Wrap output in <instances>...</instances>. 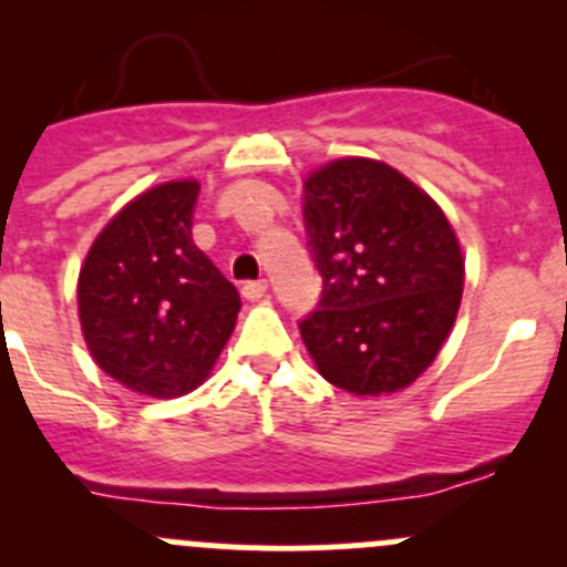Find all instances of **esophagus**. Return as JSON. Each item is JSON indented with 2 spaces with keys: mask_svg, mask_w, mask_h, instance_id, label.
I'll use <instances>...</instances> for the list:
<instances>
[{
  "mask_svg": "<svg viewBox=\"0 0 567 567\" xmlns=\"http://www.w3.org/2000/svg\"><path fill=\"white\" fill-rule=\"evenodd\" d=\"M266 290H268L266 279H249V282H244L241 293H244V299L257 301V299H262V296H266Z\"/></svg>",
  "mask_w": 567,
  "mask_h": 567,
  "instance_id": "34e87169",
  "label": "esophagus"
}]
</instances>
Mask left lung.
<instances>
[{"instance_id": "1", "label": "left lung", "mask_w": 567, "mask_h": 567, "mask_svg": "<svg viewBox=\"0 0 567 567\" xmlns=\"http://www.w3.org/2000/svg\"><path fill=\"white\" fill-rule=\"evenodd\" d=\"M305 230L323 290L299 329L320 375L353 394L420 379L463 293L442 208L390 164L340 158L307 177Z\"/></svg>"}]
</instances>
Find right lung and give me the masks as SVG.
<instances>
[{
	"mask_svg": "<svg viewBox=\"0 0 567 567\" xmlns=\"http://www.w3.org/2000/svg\"><path fill=\"white\" fill-rule=\"evenodd\" d=\"M199 183L175 181L125 205L79 274V318L104 373L151 398L203 384L230 340L241 296L192 238Z\"/></svg>",
	"mask_w": 567,
	"mask_h": 567,
	"instance_id": "1",
	"label": "right lung"
}]
</instances>
